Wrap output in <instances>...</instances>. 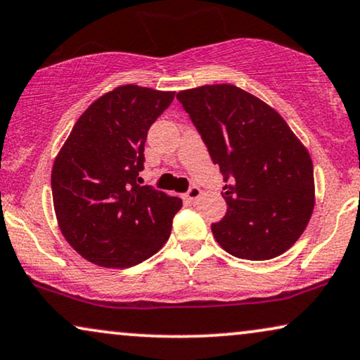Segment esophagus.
<instances>
[{
	"label": "esophagus",
	"mask_w": 360,
	"mask_h": 360,
	"mask_svg": "<svg viewBox=\"0 0 360 360\" xmlns=\"http://www.w3.org/2000/svg\"><path fill=\"white\" fill-rule=\"evenodd\" d=\"M203 195V191L198 188V186H190V190L186 191V195L185 197L188 198V200H197V198H200Z\"/></svg>",
	"instance_id": "34e87169"
}]
</instances>
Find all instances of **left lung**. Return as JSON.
<instances>
[{
	"instance_id": "obj_1",
	"label": "left lung",
	"mask_w": 360,
	"mask_h": 360,
	"mask_svg": "<svg viewBox=\"0 0 360 360\" xmlns=\"http://www.w3.org/2000/svg\"><path fill=\"white\" fill-rule=\"evenodd\" d=\"M176 99L228 181V210L212 225L214 240L241 259L283 255L300 240L316 203L304 143L271 105L233 84L186 89Z\"/></svg>"
}]
</instances>
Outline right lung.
I'll return each mask as SVG.
<instances>
[{"instance_id": "obj_1", "label": "right lung", "mask_w": 360, "mask_h": 360, "mask_svg": "<svg viewBox=\"0 0 360 360\" xmlns=\"http://www.w3.org/2000/svg\"><path fill=\"white\" fill-rule=\"evenodd\" d=\"M172 101V91L135 84L112 89L84 110L56 155V218L84 259L130 268L169 240L181 200L137 181L148 129Z\"/></svg>"}]
</instances>
